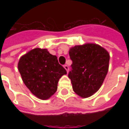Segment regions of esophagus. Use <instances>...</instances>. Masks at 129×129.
<instances>
[{
	"label": "esophagus",
	"mask_w": 129,
	"mask_h": 129,
	"mask_svg": "<svg viewBox=\"0 0 129 129\" xmlns=\"http://www.w3.org/2000/svg\"><path fill=\"white\" fill-rule=\"evenodd\" d=\"M64 69L67 70V72H68V70H69V67H68V65H67V64H64Z\"/></svg>",
	"instance_id": "esophagus-1"
}]
</instances>
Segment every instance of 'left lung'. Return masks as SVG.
I'll use <instances>...</instances> for the list:
<instances>
[{"label": "left lung", "mask_w": 129, "mask_h": 129, "mask_svg": "<svg viewBox=\"0 0 129 129\" xmlns=\"http://www.w3.org/2000/svg\"><path fill=\"white\" fill-rule=\"evenodd\" d=\"M72 61L68 77L73 90L82 98L91 96L102 85L108 70L110 55L95 44H86L70 49Z\"/></svg>", "instance_id": "8db88e82"}]
</instances>
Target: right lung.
I'll list each match as a JSON object with an SVG mask.
<instances>
[{"mask_svg":"<svg viewBox=\"0 0 129 129\" xmlns=\"http://www.w3.org/2000/svg\"><path fill=\"white\" fill-rule=\"evenodd\" d=\"M18 68L26 86L42 100L49 98L57 91L59 78L67 74L57 56L46 49L37 48L28 52L20 58Z\"/></svg>","mask_w":129,"mask_h":129,"instance_id":"1","label":"right lung"}]
</instances>
